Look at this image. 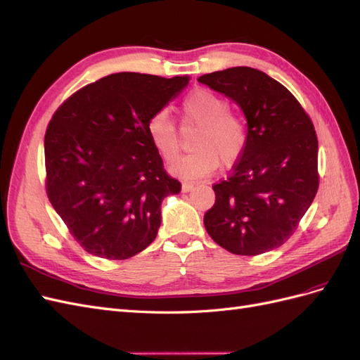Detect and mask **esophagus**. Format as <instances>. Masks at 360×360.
Returning a JSON list of instances; mask_svg holds the SVG:
<instances>
[{
  "label": "esophagus",
  "instance_id": "obj_1",
  "mask_svg": "<svg viewBox=\"0 0 360 360\" xmlns=\"http://www.w3.org/2000/svg\"><path fill=\"white\" fill-rule=\"evenodd\" d=\"M191 190H194V184H191V182H184L182 184V191L184 193H188Z\"/></svg>",
  "mask_w": 360,
  "mask_h": 360
}]
</instances>
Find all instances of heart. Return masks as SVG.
<instances>
[{
    "mask_svg": "<svg viewBox=\"0 0 360 360\" xmlns=\"http://www.w3.org/2000/svg\"><path fill=\"white\" fill-rule=\"evenodd\" d=\"M221 96L207 89H196L182 99L181 111L187 122L199 125L194 149L179 158L172 170L186 179H199L220 167L237 162L248 145V127L241 116L228 111ZM148 137L161 157L172 162L179 153L178 131L166 111H157L148 120Z\"/></svg>",
    "mask_w": 360,
    "mask_h": 360,
    "instance_id": "obj_1",
    "label": "heart"
}]
</instances>
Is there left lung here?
<instances>
[{
    "mask_svg": "<svg viewBox=\"0 0 360 360\" xmlns=\"http://www.w3.org/2000/svg\"><path fill=\"white\" fill-rule=\"evenodd\" d=\"M198 81L232 99L248 120V145L231 176L212 187L205 229L233 255L281 248L318 190L312 122L288 89L258 69L229 68Z\"/></svg>",
    "mask_w": 360,
    "mask_h": 360,
    "instance_id": "8db88e82",
    "label": "left lung"
}]
</instances>
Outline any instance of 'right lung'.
<instances>
[{
	"instance_id": "right-lung-1",
	"label": "right lung",
	"mask_w": 360,
	"mask_h": 360,
	"mask_svg": "<svg viewBox=\"0 0 360 360\" xmlns=\"http://www.w3.org/2000/svg\"><path fill=\"white\" fill-rule=\"evenodd\" d=\"M190 77L119 72L75 91L45 134L46 193L81 248L128 259L155 240L161 202L181 191L146 125Z\"/></svg>"
}]
</instances>
